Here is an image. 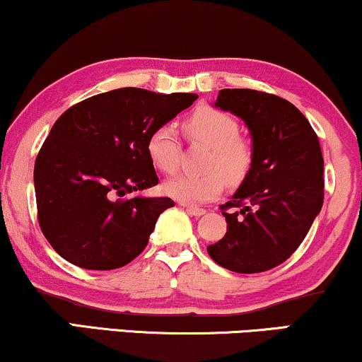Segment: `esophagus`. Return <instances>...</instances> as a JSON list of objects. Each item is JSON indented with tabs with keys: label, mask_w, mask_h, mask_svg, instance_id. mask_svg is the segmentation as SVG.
<instances>
[{
	"label": "esophagus",
	"mask_w": 362,
	"mask_h": 362,
	"mask_svg": "<svg viewBox=\"0 0 362 362\" xmlns=\"http://www.w3.org/2000/svg\"><path fill=\"white\" fill-rule=\"evenodd\" d=\"M182 206H185V204H182ZM185 208H186L187 213H189L191 216H196V218H199V216L206 214V209L198 208V206H185Z\"/></svg>",
	"instance_id": "1"
}]
</instances>
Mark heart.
<instances>
[{"label": "heart", "mask_w": 362, "mask_h": 362, "mask_svg": "<svg viewBox=\"0 0 362 362\" xmlns=\"http://www.w3.org/2000/svg\"><path fill=\"white\" fill-rule=\"evenodd\" d=\"M187 136L209 148L206 154L203 175H180L166 181L164 192L182 204H201L214 199L223 191L224 180L238 182L251 166V148L239 136L238 121L228 112L214 107H198L185 121ZM148 153L154 166L164 173L177 168L180 143L173 124L156 128L148 139Z\"/></svg>", "instance_id": "1"}]
</instances>
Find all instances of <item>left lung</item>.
<instances>
[{"label": "left lung", "instance_id": "1", "mask_svg": "<svg viewBox=\"0 0 362 362\" xmlns=\"http://www.w3.org/2000/svg\"><path fill=\"white\" fill-rule=\"evenodd\" d=\"M216 107L241 118L251 134V166L221 206L228 223L209 256L234 273L279 266L306 238L325 201V159L306 116L283 98L221 89ZM228 207H239L226 213Z\"/></svg>", "mask_w": 362, "mask_h": 362}]
</instances>
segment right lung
Returning <instances> with one entry per match:
<instances>
[{
    "mask_svg": "<svg viewBox=\"0 0 362 362\" xmlns=\"http://www.w3.org/2000/svg\"><path fill=\"white\" fill-rule=\"evenodd\" d=\"M198 100L119 88L59 116L35 163L37 219L61 257L110 271L143 252L170 198L126 194L158 185L148 139Z\"/></svg>",
    "mask_w": 362,
    "mask_h": 362,
    "instance_id": "add662e5",
    "label": "right lung"
}]
</instances>
